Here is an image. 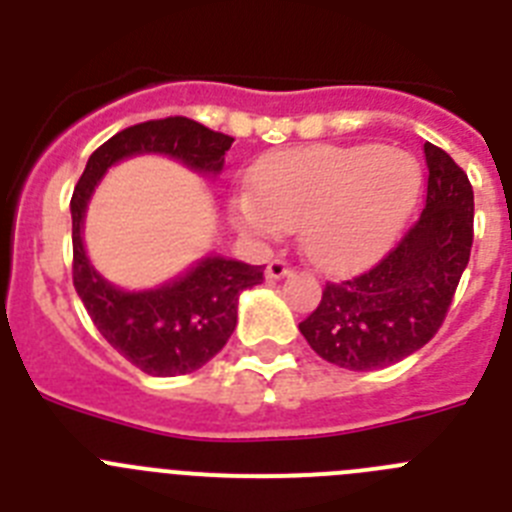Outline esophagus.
<instances>
[{
    "mask_svg": "<svg viewBox=\"0 0 512 512\" xmlns=\"http://www.w3.org/2000/svg\"><path fill=\"white\" fill-rule=\"evenodd\" d=\"M289 274V264L282 259V256H277V259H271L269 266H266V277L269 279H282Z\"/></svg>",
    "mask_w": 512,
    "mask_h": 512,
    "instance_id": "1",
    "label": "esophagus"
}]
</instances>
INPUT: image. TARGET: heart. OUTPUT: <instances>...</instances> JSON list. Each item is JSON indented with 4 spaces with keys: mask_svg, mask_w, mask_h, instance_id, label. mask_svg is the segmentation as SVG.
<instances>
[{
    "mask_svg": "<svg viewBox=\"0 0 512 512\" xmlns=\"http://www.w3.org/2000/svg\"><path fill=\"white\" fill-rule=\"evenodd\" d=\"M248 189L233 205L243 228L300 230L307 259L341 274L390 246L415 205L420 169L400 148L307 146L261 158Z\"/></svg>",
    "mask_w": 512,
    "mask_h": 512,
    "instance_id": "heart-1",
    "label": "heart"
}]
</instances>
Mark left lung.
Here are the masks:
<instances>
[{"instance_id":"obj_1","label":"left lung","mask_w":512,"mask_h":512,"mask_svg":"<svg viewBox=\"0 0 512 512\" xmlns=\"http://www.w3.org/2000/svg\"><path fill=\"white\" fill-rule=\"evenodd\" d=\"M425 210L372 269L325 282L300 323L320 359L369 372L397 364L431 341L446 320L474 241V192L446 151L425 143Z\"/></svg>"}]
</instances>
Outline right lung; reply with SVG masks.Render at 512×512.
I'll list each match as a JSON object with an SVG mask.
<instances>
[{
  "label": "right lung",
  "instance_id": "add662e5",
  "mask_svg": "<svg viewBox=\"0 0 512 512\" xmlns=\"http://www.w3.org/2000/svg\"><path fill=\"white\" fill-rule=\"evenodd\" d=\"M233 138L189 117H164L130 125L89 156L71 197L74 235V287L104 341L140 372L179 377L197 372L223 351L238 323V295L264 282V266L210 256L184 277L148 292H122L89 266L81 223L94 187L112 164L138 153L179 158L200 174L223 169Z\"/></svg>",
  "mask_w": 512,
  "mask_h": 512
}]
</instances>
